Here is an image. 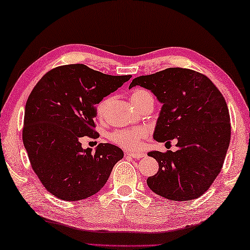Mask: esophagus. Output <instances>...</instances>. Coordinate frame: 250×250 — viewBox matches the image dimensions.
I'll return each mask as SVG.
<instances>
[{"label": "esophagus", "instance_id": "obj_1", "mask_svg": "<svg viewBox=\"0 0 250 250\" xmlns=\"http://www.w3.org/2000/svg\"><path fill=\"white\" fill-rule=\"evenodd\" d=\"M127 156L133 157L135 159H140L142 157H145V154L144 153H135V152H129L127 153Z\"/></svg>", "mask_w": 250, "mask_h": 250}]
</instances>
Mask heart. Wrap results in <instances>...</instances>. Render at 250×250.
Returning a JSON list of instances; mask_svg holds the SVG:
<instances>
[{"instance_id": "obj_1", "label": "heart", "mask_w": 250, "mask_h": 250, "mask_svg": "<svg viewBox=\"0 0 250 250\" xmlns=\"http://www.w3.org/2000/svg\"><path fill=\"white\" fill-rule=\"evenodd\" d=\"M148 92L145 89L137 88L130 95V101L135 104L138 101H141L143 97L148 95ZM105 109V101H102L98 103L96 107L97 115L103 117ZM148 135V130L145 127H136V128H126V129H116L109 135V140L116 145L121 146L125 149H136L141 145V141Z\"/></svg>"}]
</instances>
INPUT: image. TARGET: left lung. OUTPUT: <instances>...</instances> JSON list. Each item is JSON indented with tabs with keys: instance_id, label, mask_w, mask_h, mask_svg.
I'll return each instance as SVG.
<instances>
[{
	"instance_id": "obj_1",
	"label": "left lung",
	"mask_w": 250,
	"mask_h": 250,
	"mask_svg": "<svg viewBox=\"0 0 250 250\" xmlns=\"http://www.w3.org/2000/svg\"><path fill=\"white\" fill-rule=\"evenodd\" d=\"M154 93L163 104L154 140H177L178 150L150 152L158 171L147 185L164 198L185 202L202 196L217 177L230 142L226 101L206 75L189 68L169 67L132 81Z\"/></svg>"
}]
</instances>
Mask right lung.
I'll return each instance as SVG.
<instances>
[{
	"label": "right lung",
	"mask_w": 250,
	"mask_h": 250,
	"mask_svg": "<svg viewBox=\"0 0 250 250\" xmlns=\"http://www.w3.org/2000/svg\"><path fill=\"white\" fill-rule=\"evenodd\" d=\"M130 75L113 76L84 64L48 71L27 98L23 144L45 189L62 200L85 199L103 187L124 153L101 143L95 153L83 149L81 137L97 138L96 104Z\"/></svg>",
	"instance_id": "1"
}]
</instances>
